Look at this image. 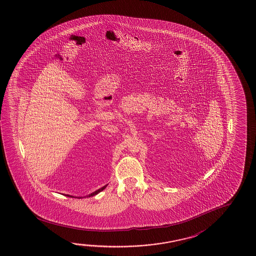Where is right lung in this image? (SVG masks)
Instances as JSON below:
<instances>
[{"mask_svg": "<svg viewBox=\"0 0 256 256\" xmlns=\"http://www.w3.org/2000/svg\"><path fill=\"white\" fill-rule=\"evenodd\" d=\"M106 186H107V184H106V186H102V188H101L100 189H98V190H96V191H94V193H92V194H89V196H96V194H97L98 193H100V192H101V191H102V190H104V189L105 188H106ZM66 196H70V197H73L72 196H70V194H66ZM78 198H82V197H78Z\"/></svg>", "mask_w": 256, "mask_h": 256, "instance_id": "right-lung-1", "label": "right lung"}]
</instances>
